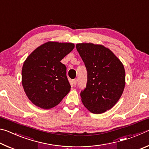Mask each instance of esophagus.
<instances>
[{
  "label": "esophagus",
  "mask_w": 149,
  "mask_h": 149,
  "mask_svg": "<svg viewBox=\"0 0 149 149\" xmlns=\"http://www.w3.org/2000/svg\"><path fill=\"white\" fill-rule=\"evenodd\" d=\"M77 82V80L76 79L72 80V84H73V85H74V86H75V85H76Z\"/></svg>",
  "instance_id": "1"
}]
</instances>
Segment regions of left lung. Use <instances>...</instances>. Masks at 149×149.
Wrapping results in <instances>:
<instances>
[{"instance_id":"obj_1","label":"left lung","mask_w":149,"mask_h":149,"mask_svg":"<svg viewBox=\"0 0 149 149\" xmlns=\"http://www.w3.org/2000/svg\"><path fill=\"white\" fill-rule=\"evenodd\" d=\"M77 50L87 71L83 104L93 114H102L116 104L125 84L124 67L110 49L100 45L79 43Z\"/></svg>"}]
</instances>
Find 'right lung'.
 Returning a JSON list of instances; mask_svg holds the SVG:
<instances>
[{
    "mask_svg": "<svg viewBox=\"0 0 149 149\" xmlns=\"http://www.w3.org/2000/svg\"><path fill=\"white\" fill-rule=\"evenodd\" d=\"M74 47L70 42H47L37 47L25 60L22 85L33 104L50 109L58 104L70 92L66 67L60 61Z\"/></svg>",
    "mask_w": 149,
    "mask_h": 149,
    "instance_id": "1",
    "label": "right lung"
}]
</instances>
